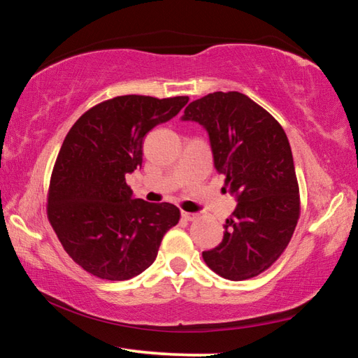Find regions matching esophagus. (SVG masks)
Segmentation results:
<instances>
[{
	"label": "esophagus",
	"mask_w": 358,
	"mask_h": 358,
	"mask_svg": "<svg viewBox=\"0 0 358 358\" xmlns=\"http://www.w3.org/2000/svg\"><path fill=\"white\" fill-rule=\"evenodd\" d=\"M181 217L186 221H194L197 220V213H189V211H181Z\"/></svg>",
	"instance_id": "34e87169"
}]
</instances>
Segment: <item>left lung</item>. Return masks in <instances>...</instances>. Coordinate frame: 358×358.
I'll return each mask as SVG.
<instances>
[{"mask_svg":"<svg viewBox=\"0 0 358 358\" xmlns=\"http://www.w3.org/2000/svg\"><path fill=\"white\" fill-rule=\"evenodd\" d=\"M183 121L208 132L215 169L237 208L224 237L202 257L230 281L250 280L273 265L286 250L300 216L292 151L281 124L246 94L216 92L192 101Z\"/></svg>","mask_w":358,"mask_h":358,"instance_id":"left-lung-1","label":"left lung"}]
</instances>
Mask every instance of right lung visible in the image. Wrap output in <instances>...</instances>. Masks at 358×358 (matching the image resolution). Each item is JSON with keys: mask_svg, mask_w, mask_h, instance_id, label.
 Returning <instances> with one entry per match:
<instances>
[{"mask_svg": "<svg viewBox=\"0 0 358 358\" xmlns=\"http://www.w3.org/2000/svg\"><path fill=\"white\" fill-rule=\"evenodd\" d=\"M189 98L117 96L90 108L69 129L48 187L47 215L64 251L108 281L141 275L162 237L178 224L172 203L132 197L126 173L142 167L143 137L172 120Z\"/></svg>", "mask_w": 358, "mask_h": 358, "instance_id": "right-lung-1", "label": "right lung"}]
</instances>
